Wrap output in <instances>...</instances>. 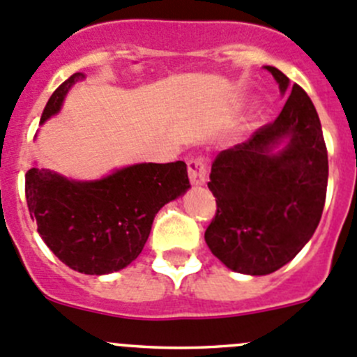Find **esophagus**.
Masks as SVG:
<instances>
[{
	"instance_id": "1",
	"label": "esophagus",
	"mask_w": 357,
	"mask_h": 357,
	"mask_svg": "<svg viewBox=\"0 0 357 357\" xmlns=\"http://www.w3.org/2000/svg\"><path fill=\"white\" fill-rule=\"evenodd\" d=\"M206 174H208V169H206V162L202 156H195V158L188 160V178L192 185H204Z\"/></svg>"
}]
</instances>
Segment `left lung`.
<instances>
[{"label":"left lung","instance_id":"1","mask_svg":"<svg viewBox=\"0 0 357 357\" xmlns=\"http://www.w3.org/2000/svg\"><path fill=\"white\" fill-rule=\"evenodd\" d=\"M264 68L289 98L275 121L215 158L208 186L216 215L204 234L215 257L252 276L269 275L301 252L321 222L328 188V149L314 103L285 73Z\"/></svg>","mask_w":357,"mask_h":357}]
</instances>
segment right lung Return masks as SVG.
Instances as JSON below:
<instances>
[{
    "mask_svg": "<svg viewBox=\"0 0 357 357\" xmlns=\"http://www.w3.org/2000/svg\"><path fill=\"white\" fill-rule=\"evenodd\" d=\"M82 79L84 73H73L52 93L40 125L58 114ZM188 188L185 162L135 163L95 181L38 167L26 172V201L38 234L59 261L84 275H107L135 261L160 208Z\"/></svg>",
    "mask_w": 357,
    "mask_h": 357,
    "instance_id": "1",
    "label": "right lung"
}]
</instances>
